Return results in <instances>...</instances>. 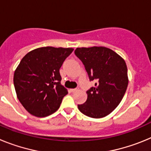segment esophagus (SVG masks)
Returning a JSON list of instances; mask_svg holds the SVG:
<instances>
[{
    "mask_svg": "<svg viewBox=\"0 0 151 151\" xmlns=\"http://www.w3.org/2000/svg\"><path fill=\"white\" fill-rule=\"evenodd\" d=\"M77 90H78V89H77V88H72V89H70V90H69V91H70V92L73 93V92L76 91Z\"/></svg>",
    "mask_w": 151,
    "mask_h": 151,
    "instance_id": "1",
    "label": "esophagus"
}]
</instances>
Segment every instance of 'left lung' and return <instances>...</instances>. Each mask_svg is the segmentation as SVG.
Masks as SVG:
<instances>
[{
    "instance_id": "obj_1",
    "label": "left lung",
    "mask_w": 151,
    "mask_h": 151,
    "mask_svg": "<svg viewBox=\"0 0 151 151\" xmlns=\"http://www.w3.org/2000/svg\"><path fill=\"white\" fill-rule=\"evenodd\" d=\"M75 54L83 63L90 81L97 82L88 91L87 101L78 105V110L91 118L106 116L119 104L127 89L125 60L105 47H77Z\"/></svg>"
}]
</instances>
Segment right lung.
<instances>
[{"mask_svg":"<svg viewBox=\"0 0 151 151\" xmlns=\"http://www.w3.org/2000/svg\"><path fill=\"white\" fill-rule=\"evenodd\" d=\"M73 50L43 47L21 60L14 72L13 84L19 101L30 114L45 117L59 109L68 94L60 83V69Z\"/></svg>","mask_w":151,"mask_h":151,"instance_id":"obj_1","label":"right lung"}]
</instances>
